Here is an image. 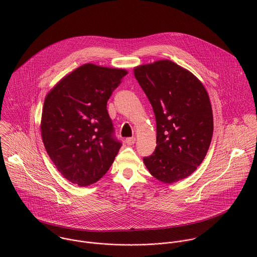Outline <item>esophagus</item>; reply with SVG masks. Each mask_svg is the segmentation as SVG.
I'll list each match as a JSON object with an SVG mask.
<instances>
[{
  "instance_id": "1",
  "label": "esophagus",
  "mask_w": 257,
  "mask_h": 257,
  "mask_svg": "<svg viewBox=\"0 0 257 257\" xmlns=\"http://www.w3.org/2000/svg\"><path fill=\"white\" fill-rule=\"evenodd\" d=\"M124 143H125L127 146H133V145L136 143V138H127V139H125Z\"/></svg>"
}]
</instances>
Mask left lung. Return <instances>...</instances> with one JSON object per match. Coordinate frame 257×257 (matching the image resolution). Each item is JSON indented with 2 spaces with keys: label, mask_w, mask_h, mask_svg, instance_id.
I'll use <instances>...</instances> for the list:
<instances>
[{
  "label": "left lung",
  "mask_w": 257,
  "mask_h": 257,
  "mask_svg": "<svg viewBox=\"0 0 257 257\" xmlns=\"http://www.w3.org/2000/svg\"><path fill=\"white\" fill-rule=\"evenodd\" d=\"M153 108L156 148L144 163L158 181L172 184L203 162L214 132L213 110L203 83L189 70L162 59L134 68Z\"/></svg>",
  "instance_id": "left-lung-1"
}]
</instances>
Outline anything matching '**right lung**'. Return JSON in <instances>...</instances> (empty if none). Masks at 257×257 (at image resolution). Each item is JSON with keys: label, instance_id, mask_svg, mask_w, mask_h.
<instances>
[{"label": "right lung", "instance_id": "obj_1", "mask_svg": "<svg viewBox=\"0 0 257 257\" xmlns=\"http://www.w3.org/2000/svg\"><path fill=\"white\" fill-rule=\"evenodd\" d=\"M125 69L86 63L47 93L41 113L44 147L69 182L86 187L109 170L121 147L112 138L107 102Z\"/></svg>", "mask_w": 257, "mask_h": 257}]
</instances>
